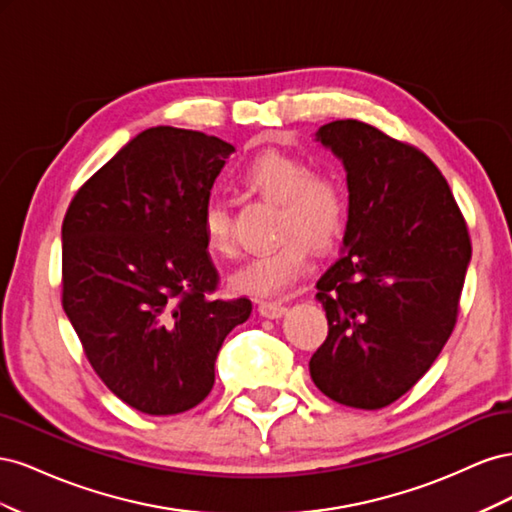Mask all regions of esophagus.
Here are the masks:
<instances>
[{"mask_svg": "<svg viewBox=\"0 0 512 512\" xmlns=\"http://www.w3.org/2000/svg\"><path fill=\"white\" fill-rule=\"evenodd\" d=\"M258 312H260V316H265V318H282L284 314H286V305H282V303H273V301H260L258 303Z\"/></svg>", "mask_w": 512, "mask_h": 512, "instance_id": "obj_1", "label": "esophagus"}]
</instances>
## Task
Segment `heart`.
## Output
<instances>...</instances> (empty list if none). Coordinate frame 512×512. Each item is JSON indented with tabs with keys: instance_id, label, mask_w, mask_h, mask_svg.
<instances>
[{
	"instance_id": "heart-1",
	"label": "heart",
	"mask_w": 512,
	"mask_h": 512,
	"mask_svg": "<svg viewBox=\"0 0 512 512\" xmlns=\"http://www.w3.org/2000/svg\"><path fill=\"white\" fill-rule=\"evenodd\" d=\"M239 183L262 198L280 203L275 250L262 252L228 277L235 292L258 299L288 294L309 267V243L329 247L344 235L348 222V196L333 175L312 173L307 160L284 151H262L237 175ZM203 243L213 256L235 254L232 218L224 203H209L200 218Z\"/></svg>"
}]
</instances>
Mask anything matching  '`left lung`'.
<instances>
[{
  "mask_svg": "<svg viewBox=\"0 0 512 512\" xmlns=\"http://www.w3.org/2000/svg\"><path fill=\"white\" fill-rule=\"evenodd\" d=\"M316 141L346 168L348 222L344 256L316 284L329 335L309 374L337 404L378 410L408 393L451 337L472 243L423 151L356 119L327 123Z\"/></svg>",
  "mask_w": 512,
  "mask_h": 512,
  "instance_id": "8db88e82",
  "label": "left lung"
}]
</instances>
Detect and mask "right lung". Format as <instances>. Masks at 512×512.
Masks as SVG:
<instances>
[{
    "instance_id": "1",
    "label": "right lung",
    "mask_w": 512,
    "mask_h": 512,
    "mask_svg": "<svg viewBox=\"0 0 512 512\" xmlns=\"http://www.w3.org/2000/svg\"><path fill=\"white\" fill-rule=\"evenodd\" d=\"M230 143L149 128L76 192L61 226V305L87 361L121 401L166 416L198 406L250 299L211 294L220 275L200 218Z\"/></svg>"
}]
</instances>
